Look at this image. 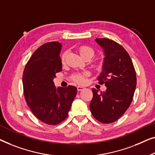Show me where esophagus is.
I'll list each match as a JSON object with an SVG mask.
<instances>
[{
    "label": "esophagus",
    "mask_w": 155,
    "mask_h": 155,
    "mask_svg": "<svg viewBox=\"0 0 155 155\" xmlns=\"http://www.w3.org/2000/svg\"><path fill=\"white\" fill-rule=\"evenodd\" d=\"M84 88H85L84 87H83V86H77V90H78V91H81L84 90Z\"/></svg>",
    "instance_id": "obj_1"
}]
</instances>
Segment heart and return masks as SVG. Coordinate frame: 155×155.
<instances>
[{"label": "heart", "instance_id": "b5f03b06", "mask_svg": "<svg viewBox=\"0 0 155 155\" xmlns=\"http://www.w3.org/2000/svg\"><path fill=\"white\" fill-rule=\"evenodd\" d=\"M77 51L81 56L84 59H91L95 55V50L92 47L86 45H79L77 48ZM67 57V52L65 51L62 54L61 56V60L62 62L64 63L65 62V59ZM96 64L100 66V63L96 62ZM89 73L88 71H81V72H74L70 76V79L73 81L74 82L77 83L78 84H84L86 81V78L88 77Z\"/></svg>", "mask_w": 155, "mask_h": 155}]
</instances>
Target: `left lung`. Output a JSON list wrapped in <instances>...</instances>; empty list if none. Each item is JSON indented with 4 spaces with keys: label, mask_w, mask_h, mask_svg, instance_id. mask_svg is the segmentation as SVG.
Wrapping results in <instances>:
<instances>
[{
    "label": "left lung",
    "mask_w": 155,
    "mask_h": 155,
    "mask_svg": "<svg viewBox=\"0 0 155 155\" xmlns=\"http://www.w3.org/2000/svg\"><path fill=\"white\" fill-rule=\"evenodd\" d=\"M105 53L103 71L97 80L104 84L102 92L93 88L90 110L97 121L110 124L118 120L131 104L136 88V73L134 64L124 48L109 38H97Z\"/></svg>",
    "instance_id": "left-lung-1"
}]
</instances>
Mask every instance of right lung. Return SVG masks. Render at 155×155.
I'll list each match as a JSON object with an SVG mask.
<instances>
[{"instance_id":"obj_1","label":"right lung","mask_w":155,"mask_h":155,"mask_svg":"<svg viewBox=\"0 0 155 155\" xmlns=\"http://www.w3.org/2000/svg\"><path fill=\"white\" fill-rule=\"evenodd\" d=\"M62 44L48 42L38 48L23 72L24 93L35 117L48 125H57L67 118L77 95L75 86H54L53 78L62 71L60 52Z\"/></svg>"}]
</instances>
